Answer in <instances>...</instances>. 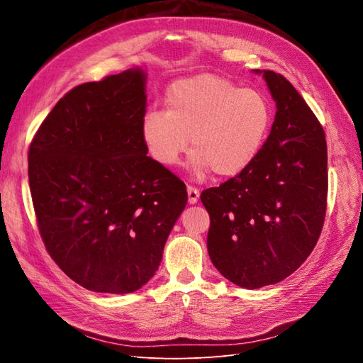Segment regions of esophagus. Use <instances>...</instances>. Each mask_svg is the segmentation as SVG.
Returning <instances> with one entry per match:
<instances>
[{"instance_id":"obj_1","label":"esophagus","mask_w":363,"mask_h":363,"mask_svg":"<svg viewBox=\"0 0 363 363\" xmlns=\"http://www.w3.org/2000/svg\"><path fill=\"white\" fill-rule=\"evenodd\" d=\"M200 199V191L194 188V186H188V200H189V204H195L196 201H199Z\"/></svg>"}]
</instances>
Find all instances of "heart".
I'll return each instance as SVG.
<instances>
[{
  "label": "heart",
  "instance_id": "1",
  "mask_svg": "<svg viewBox=\"0 0 363 363\" xmlns=\"http://www.w3.org/2000/svg\"><path fill=\"white\" fill-rule=\"evenodd\" d=\"M167 111L148 112L140 138L148 155L164 168L179 164L192 138L191 169L235 177L256 160L272 125L268 96L224 77L200 74L174 83Z\"/></svg>",
  "mask_w": 363,
  "mask_h": 363
}]
</instances>
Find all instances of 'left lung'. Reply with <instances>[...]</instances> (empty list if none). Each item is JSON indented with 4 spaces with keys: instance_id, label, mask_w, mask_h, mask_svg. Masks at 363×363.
Returning a JSON list of instances; mask_svg holds the SVG:
<instances>
[{
    "instance_id": "obj_1",
    "label": "left lung",
    "mask_w": 363,
    "mask_h": 363,
    "mask_svg": "<svg viewBox=\"0 0 363 363\" xmlns=\"http://www.w3.org/2000/svg\"><path fill=\"white\" fill-rule=\"evenodd\" d=\"M276 101L271 133L256 160L201 201L211 216L207 251L215 268L240 288L286 279L309 257L327 207L324 130L283 75L255 69Z\"/></svg>"
}]
</instances>
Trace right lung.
I'll return each instance as SVG.
<instances>
[{"instance_id":"1","label":"right lung","mask_w":363,"mask_h":363,"mask_svg":"<svg viewBox=\"0 0 363 363\" xmlns=\"http://www.w3.org/2000/svg\"><path fill=\"white\" fill-rule=\"evenodd\" d=\"M147 74L133 68L74 87L28 150L38 227L80 286L130 294L155 276L188 203L184 183L147 156Z\"/></svg>"}]
</instances>
